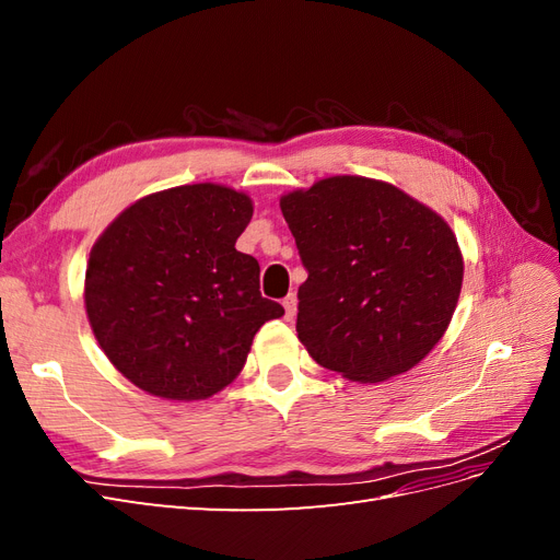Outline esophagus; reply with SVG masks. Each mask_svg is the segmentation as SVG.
<instances>
[{"mask_svg": "<svg viewBox=\"0 0 560 560\" xmlns=\"http://www.w3.org/2000/svg\"><path fill=\"white\" fill-rule=\"evenodd\" d=\"M282 306H284V317L292 319L296 315V294H287L282 299Z\"/></svg>", "mask_w": 560, "mask_h": 560, "instance_id": "obj_1", "label": "esophagus"}]
</instances>
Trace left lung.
Listing matches in <instances>:
<instances>
[{
    "label": "left lung",
    "mask_w": 560,
    "mask_h": 560,
    "mask_svg": "<svg viewBox=\"0 0 560 560\" xmlns=\"http://www.w3.org/2000/svg\"><path fill=\"white\" fill-rule=\"evenodd\" d=\"M308 280L299 341L329 371L381 383L413 369L448 329L463 287L451 226L397 186L338 175L280 198Z\"/></svg>",
    "instance_id": "8db88e82"
}]
</instances>
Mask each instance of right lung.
I'll list each match as a JSON object with an SVG mask.
<instances>
[{
  "label": "right lung",
  "mask_w": 560,
  "mask_h": 560,
  "mask_svg": "<svg viewBox=\"0 0 560 560\" xmlns=\"http://www.w3.org/2000/svg\"><path fill=\"white\" fill-rule=\"evenodd\" d=\"M252 212L229 186L186 184L132 202L95 241L83 301L132 385L208 399L241 374L264 322L284 315L259 292V261L235 249Z\"/></svg>",
  "instance_id": "1"
}]
</instances>
